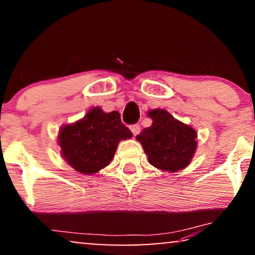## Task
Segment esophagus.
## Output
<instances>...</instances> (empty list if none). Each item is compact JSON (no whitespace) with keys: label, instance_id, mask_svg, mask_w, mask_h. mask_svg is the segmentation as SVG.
Here are the masks:
<instances>
[{"label":"esophagus","instance_id":"esophagus-1","mask_svg":"<svg viewBox=\"0 0 255 255\" xmlns=\"http://www.w3.org/2000/svg\"><path fill=\"white\" fill-rule=\"evenodd\" d=\"M129 128H130V131L132 132V135L134 136L139 134V131H141V127H139L138 125H132V126H130Z\"/></svg>","mask_w":255,"mask_h":255}]
</instances>
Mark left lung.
Here are the masks:
<instances>
[{"label": "left lung", "instance_id": "1", "mask_svg": "<svg viewBox=\"0 0 255 255\" xmlns=\"http://www.w3.org/2000/svg\"><path fill=\"white\" fill-rule=\"evenodd\" d=\"M152 125L136 136L149 163L156 168L177 172L191 164L198 148V132L171 116L166 110H150Z\"/></svg>", "mask_w": 255, "mask_h": 255}]
</instances>
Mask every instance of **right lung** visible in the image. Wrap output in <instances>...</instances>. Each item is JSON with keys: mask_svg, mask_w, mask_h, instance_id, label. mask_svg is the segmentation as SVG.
Wrapping results in <instances>:
<instances>
[{"mask_svg": "<svg viewBox=\"0 0 255 255\" xmlns=\"http://www.w3.org/2000/svg\"><path fill=\"white\" fill-rule=\"evenodd\" d=\"M132 136L117 111L92 107L82 119L63 125L57 135L61 156L75 171L92 175L112 162L118 144Z\"/></svg>", "mask_w": 255, "mask_h": 255, "instance_id": "obj_1", "label": "right lung"}]
</instances>
